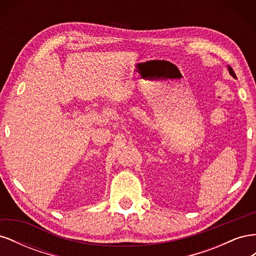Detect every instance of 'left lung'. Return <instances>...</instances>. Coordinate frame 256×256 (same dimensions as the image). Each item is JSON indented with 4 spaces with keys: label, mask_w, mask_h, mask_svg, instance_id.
<instances>
[{
    "label": "left lung",
    "mask_w": 256,
    "mask_h": 256,
    "mask_svg": "<svg viewBox=\"0 0 256 256\" xmlns=\"http://www.w3.org/2000/svg\"><path fill=\"white\" fill-rule=\"evenodd\" d=\"M228 72H230V74L233 76V78H235L236 79V74H235V72H234V70L233 69H232V67L230 66H228Z\"/></svg>",
    "instance_id": "left-lung-1"
}]
</instances>
